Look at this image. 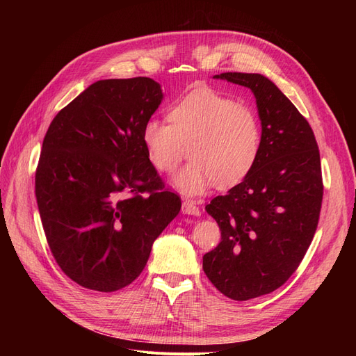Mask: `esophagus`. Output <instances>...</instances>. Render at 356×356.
<instances>
[{
	"label": "esophagus",
	"mask_w": 356,
	"mask_h": 356,
	"mask_svg": "<svg viewBox=\"0 0 356 356\" xmlns=\"http://www.w3.org/2000/svg\"><path fill=\"white\" fill-rule=\"evenodd\" d=\"M181 211H182V213H188V215H199L200 213V209L196 204V202L190 200V199H186L184 202H182Z\"/></svg>",
	"instance_id": "obj_1"
}]
</instances>
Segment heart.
<instances>
[{
  "instance_id": "1",
  "label": "heart",
  "mask_w": 356,
  "mask_h": 356,
  "mask_svg": "<svg viewBox=\"0 0 356 356\" xmlns=\"http://www.w3.org/2000/svg\"><path fill=\"white\" fill-rule=\"evenodd\" d=\"M168 122L149 118L143 143L160 172H174L187 154L193 159L174 178L186 195H199L213 182L239 184L260 157L263 129L257 113L213 90L184 96L169 110Z\"/></svg>"
}]
</instances>
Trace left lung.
<instances>
[{
	"mask_svg": "<svg viewBox=\"0 0 356 356\" xmlns=\"http://www.w3.org/2000/svg\"><path fill=\"white\" fill-rule=\"evenodd\" d=\"M213 79L251 89L263 144L251 174L207 204L221 242L203 255V272L221 294L245 301L291 277L314 239L324 195L314 131L286 96L261 74Z\"/></svg>",
	"mask_w": 356,
	"mask_h": 356,
	"instance_id": "1",
	"label": "left lung"
}]
</instances>
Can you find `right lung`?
<instances>
[{
	"mask_svg": "<svg viewBox=\"0 0 356 356\" xmlns=\"http://www.w3.org/2000/svg\"><path fill=\"white\" fill-rule=\"evenodd\" d=\"M161 98L148 77L99 80L47 129L35 172L40 217L58 266L84 288L132 284L181 209L143 143Z\"/></svg>",
	"mask_w": 356,
	"mask_h": 356,
	"instance_id": "1",
	"label": "right lung"
}]
</instances>
